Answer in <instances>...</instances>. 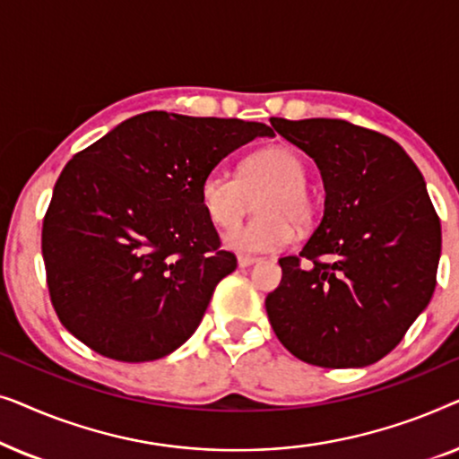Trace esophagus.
<instances>
[{
  "mask_svg": "<svg viewBox=\"0 0 459 459\" xmlns=\"http://www.w3.org/2000/svg\"><path fill=\"white\" fill-rule=\"evenodd\" d=\"M255 263H259L256 256H247V255L238 256V265H240V267H250V265H255Z\"/></svg>",
  "mask_w": 459,
  "mask_h": 459,
  "instance_id": "1",
  "label": "esophagus"
}]
</instances>
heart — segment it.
Wrapping results in <instances>:
<instances>
[{
  "label": "heart",
  "mask_w": 459,
  "mask_h": 459,
  "mask_svg": "<svg viewBox=\"0 0 459 459\" xmlns=\"http://www.w3.org/2000/svg\"><path fill=\"white\" fill-rule=\"evenodd\" d=\"M307 167L290 148L275 146L255 152L242 162L240 175L212 169L200 184V203L219 228L238 223L247 211L248 196L267 187L256 203L261 219L225 231V248L240 255L280 253L297 238V225L313 219V200L307 192Z\"/></svg>",
  "instance_id": "b5f03b06"
}]
</instances>
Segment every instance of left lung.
<instances>
[{
  "label": "left lung",
  "instance_id": "1",
  "mask_svg": "<svg viewBox=\"0 0 459 459\" xmlns=\"http://www.w3.org/2000/svg\"><path fill=\"white\" fill-rule=\"evenodd\" d=\"M272 127L316 160L325 200L300 255L280 259L269 322L300 361L366 368L397 347L435 292L441 221L424 178L378 131L338 118Z\"/></svg>",
  "mask_w": 459,
  "mask_h": 459
}]
</instances>
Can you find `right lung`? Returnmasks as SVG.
<instances>
[{"label": "right lung", "instance_id": "1", "mask_svg": "<svg viewBox=\"0 0 459 459\" xmlns=\"http://www.w3.org/2000/svg\"><path fill=\"white\" fill-rule=\"evenodd\" d=\"M255 137L273 131L152 110L73 156L41 231L49 297L73 336L110 359L142 363L196 332L215 286L236 269L200 184Z\"/></svg>", "mask_w": 459, "mask_h": 459}]
</instances>
